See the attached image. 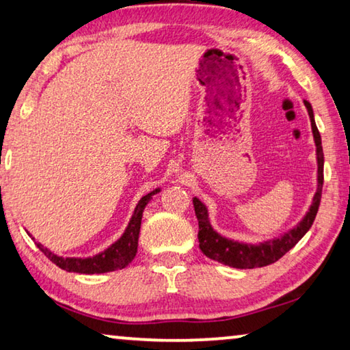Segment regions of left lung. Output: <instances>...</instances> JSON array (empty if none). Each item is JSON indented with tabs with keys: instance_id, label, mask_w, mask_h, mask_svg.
Wrapping results in <instances>:
<instances>
[{
	"instance_id": "left-lung-1",
	"label": "left lung",
	"mask_w": 350,
	"mask_h": 350,
	"mask_svg": "<svg viewBox=\"0 0 350 350\" xmlns=\"http://www.w3.org/2000/svg\"><path fill=\"white\" fill-rule=\"evenodd\" d=\"M305 107L310 116V123H312V132L313 140L316 146V163H318V187H316V193L313 196L312 205H310L308 212L304 215V218L293 227V229L286 230L285 234L280 237H275L273 240H266L262 243H243L237 240H230L224 235L216 232L208 219V210L205 204L199 201L195 196L193 198V205H195V213L199 223V249H201L205 257L215 260L223 265L230 266V268L238 269H252V268H262V266L271 265L279 260L280 257L290 251L291 247L297 245V241L307 234L310 227H312L313 221L318 213L319 202H321V193H323V184H324V154H323V143H321V135L318 127L314 123V113L312 109V104L308 101H304Z\"/></svg>"
}]
</instances>
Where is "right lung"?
<instances>
[{
  "mask_svg": "<svg viewBox=\"0 0 350 350\" xmlns=\"http://www.w3.org/2000/svg\"><path fill=\"white\" fill-rule=\"evenodd\" d=\"M160 188H155L151 193L143 196L138 204L135 205L132 218L127 224L124 234L116 240L113 245H110L103 252H99L93 257H60L54 252L49 251L48 247H43L40 243H36L37 247L51 260L54 265L62 268L68 273H79V274H103L110 273V271L123 269L134 260L138 247V235H140V226H142V216L143 210L151 201L154 195H157ZM34 240V238H32Z\"/></svg>",
  "mask_w": 350,
  "mask_h": 350,
  "instance_id": "right-lung-1",
  "label": "right lung"
}]
</instances>
